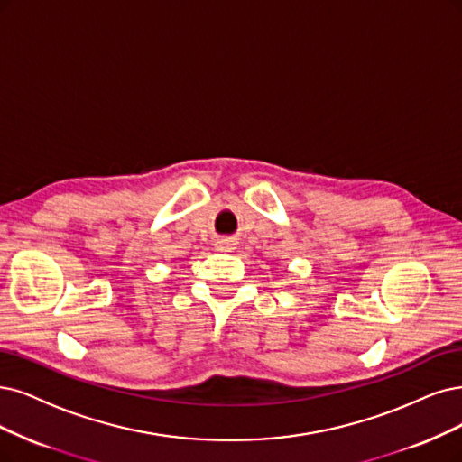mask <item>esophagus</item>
I'll use <instances>...</instances> for the list:
<instances>
[{
    "instance_id": "esophagus-1",
    "label": "esophagus",
    "mask_w": 462,
    "mask_h": 462,
    "mask_svg": "<svg viewBox=\"0 0 462 462\" xmlns=\"http://www.w3.org/2000/svg\"><path fill=\"white\" fill-rule=\"evenodd\" d=\"M215 249L217 251H234L236 244H234L232 237H220V240L215 242Z\"/></svg>"
}]
</instances>
